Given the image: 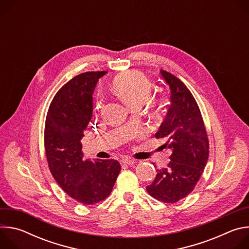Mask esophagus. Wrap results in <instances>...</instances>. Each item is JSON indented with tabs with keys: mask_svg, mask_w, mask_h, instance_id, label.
Instances as JSON below:
<instances>
[{
	"mask_svg": "<svg viewBox=\"0 0 249 249\" xmlns=\"http://www.w3.org/2000/svg\"><path fill=\"white\" fill-rule=\"evenodd\" d=\"M120 162H121L122 165H130V164L135 163V160L126 157V158H123V159L120 160Z\"/></svg>",
	"mask_w": 249,
	"mask_h": 249,
	"instance_id": "esophagus-1",
	"label": "esophagus"
}]
</instances>
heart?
<instances>
[{
    "instance_id": "obj_1",
    "label": "heart",
    "mask_w": 249,
    "mask_h": 249,
    "mask_svg": "<svg viewBox=\"0 0 249 249\" xmlns=\"http://www.w3.org/2000/svg\"><path fill=\"white\" fill-rule=\"evenodd\" d=\"M112 88L117 95L132 109L141 107L150 97L153 89L150 80L136 71H130L116 77L113 81ZM95 105L99 108L101 101H96Z\"/></svg>"
}]
</instances>
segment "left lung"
<instances>
[{
  "label": "left lung",
  "instance_id": "left-lung-1",
  "mask_svg": "<svg viewBox=\"0 0 249 249\" xmlns=\"http://www.w3.org/2000/svg\"><path fill=\"white\" fill-rule=\"evenodd\" d=\"M170 89V105L156 133L166 140L171 151L166 167L157 169L148 193L159 201L175 203L191 193L204 171L209 142L198 104L186 86L172 74L160 70Z\"/></svg>",
  "mask_w": 249,
  "mask_h": 249
}]
</instances>
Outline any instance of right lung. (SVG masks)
I'll return each instance as SVG.
<instances>
[{
    "instance_id": "obj_1",
    "label": "right lung",
    "mask_w": 249,
    "mask_h": 249,
    "mask_svg": "<svg viewBox=\"0 0 249 249\" xmlns=\"http://www.w3.org/2000/svg\"><path fill=\"white\" fill-rule=\"evenodd\" d=\"M106 72H86L64 85L47 112L44 132L49 169L60 187L85 205L98 203L112 191L121 166L115 160H84V132L92 116V94Z\"/></svg>"
}]
</instances>
